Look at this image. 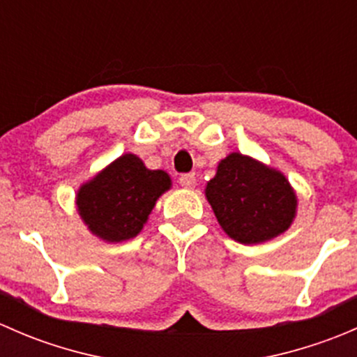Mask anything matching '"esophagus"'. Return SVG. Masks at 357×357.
I'll use <instances>...</instances> for the list:
<instances>
[{
  "label": "esophagus",
  "instance_id": "esophagus-1",
  "mask_svg": "<svg viewBox=\"0 0 357 357\" xmlns=\"http://www.w3.org/2000/svg\"><path fill=\"white\" fill-rule=\"evenodd\" d=\"M197 183V178L193 172H188V174H183L181 178H179V185L183 186V188H193Z\"/></svg>",
  "mask_w": 357,
  "mask_h": 357
}]
</instances>
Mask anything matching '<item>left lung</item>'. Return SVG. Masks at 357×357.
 <instances>
[{
    "mask_svg": "<svg viewBox=\"0 0 357 357\" xmlns=\"http://www.w3.org/2000/svg\"><path fill=\"white\" fill-rule=\"evenodd\" d=\"M205 197L226 235L245 245L285 233L297 212V195L282 172L236 152L219 162Z\"/></svg>",
    "mask_w": 357,
    "mask_h": 357,
    "instance_id": "obj_1",
    "label": "left lung"
}]
</instances>
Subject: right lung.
<instances>
[{
  "label": "right lung",
  "mask_w": 357,
  "mask_h": 357,
  "mask_svg": "<svg viewBox=\"0 0 357 357\" xmlns=\"http://www.w3.org/2000/svg\"><path fill=\"white\" fill-rule=\"evenodd\" d=\"M171 188L164 171H150L135 153H124L79 188L77 211L89 231L105 242L135 238L155 202Z\"/></svg>",
  "instance_id": "1"
}]
</instances>
